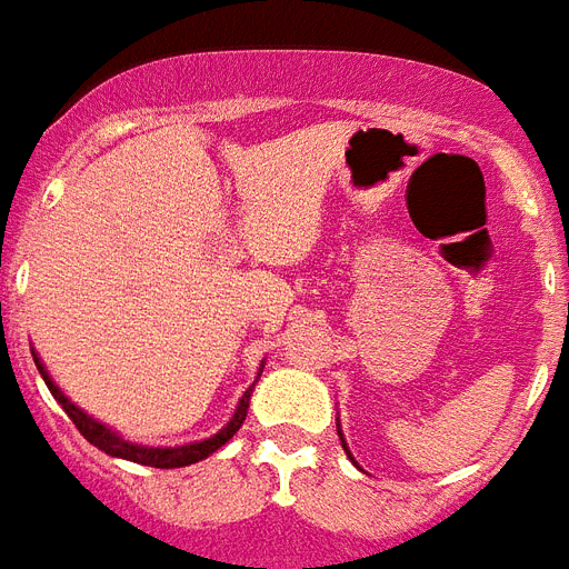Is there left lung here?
Masks as SVG:
<instances>
[{"label":"left lung","mask_w":569,"mask_h":569,"mask_svg":"<svg viewBox=\"0 0 569 569\" xmlns=\"http://www.w3.org/2000/svg\"><path fill=\"white\" fill-rule=\"evenodd\" d=\"M339 440H342V449H346V455L351 458V451H348V442H346V437H342V431H339ZM351 460H355V458H351Z\"/></svg>","instance_id":"8db88e82"}]
</instances>
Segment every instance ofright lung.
<instances>
[{
    "label": "right lung",
    "instance_id": "obj_1",
    "mask_svg": "<svg viewBox=\"0 0 569 569\" xmlns=\"http://www.w3.org/2000/svg\"><path fill=\"white\" fill-rule=\"evenodd\" d=\"M31 355H34V351H31ZM34 366H38V372L43 375V380H47L52 398H56L58 405L64 407V413L73 419V425L79 428V433H82L84 440L91 442V446H97L100 451H106V455H111V458L132 460V463L156 467V469L189 467V463H197V460L209 458L212 451L221 449L223 442L230 440L232 433L241 428V422H244V416H248V407H250V392H253V383H250V387L244 389V396L239 398V407H236V413H232L230 422L223 425L221 431L214 433V437H209V440L189 442V446H173V449H159V446L153 449V446H138V442L123 440V437H118L111 428H106L102 422H97V419H91L88 413H82V410H79V407H76L73 401H70V398H67L56 383H52V378L47 375V369H43L38 355H34ZM259 372H262V369H259Z\"/></svg>",
    "mask_w": 569,
    "mask_h": 569
}]
</instances>
